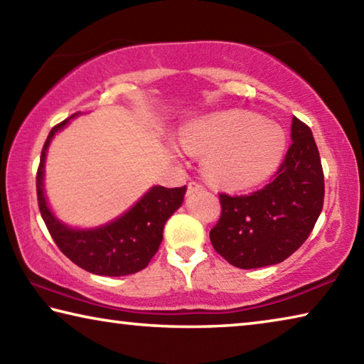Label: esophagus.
Instances as JSON below:
<instances>
[{
  "label": "esophagus",
  "mask_w": 364,
  "mask_h": 364,
  "mask_svg": "<svg viewBox=\"0 0 364 364\" xmlns=\"http://www.w3.org/2000/svg\"><path fill=\"white\" fill-rule=\"evenodd\" d=\"M200 189H204V188H202L199 183L191 181V183L188 184V196H191L193 193H197V191H200Z\"/></svg>",
  "instance_id": "34e87169"
}]
</instances>
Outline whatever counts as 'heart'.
<instances>
[{
	"instance_id": "b5f03b06",
	"label": "heart",
	"mask_w": 364,
	"mask_h": 364,
	"mask_svg": "<svg viewBox=\"0 0 364 364\" xmlns=\"http://www.w3.org/2000/svg\"><path fill=\"white\" fill-rule=\"evenodd\" d=\"M183 146L205 156L204 171L226 189H249L274 173L286 151V133L260 115L228 110L191 122Z\"/></svg>"
}]
</instances>
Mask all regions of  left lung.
Returning a JSON list of instances; mask_svg holds the SVG:
<instances>
[{"label": "left lung", "instance_id": "left-lung-1", "mask_svg": "<svg viewBox=\"0 0 364 364\" xmlns=\"http://www.w3.org/2000/svg\"><path fill=\"white\" fill-rule=\"evenodd\" d=\"M291 139L273 183L249 196L220 194L221 217L210 241L232 267L252 269L284 262L306 241L321 213V159L311 130L297 117Z\"/></svg>", "mask_w": 364, "mask_h": 364}]
</instances>
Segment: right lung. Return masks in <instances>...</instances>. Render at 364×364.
Returning a JSON list of instances; mask_svg holds the SVG:
<instances>
[{
  "instance_id": "1",
  "label": "right lung",
  "mask_w": 364,
  "mask_h": 364,
  "mask_svg": "<svg viewBox=\"0 0 364 364\" xmlns=\"http://www.w3.org/2000/svg\"><path fill=\"white\" fill-rule=\"evenodd\" d=\"M60 122L48 134L36 173V194L41 217L60 252L80 268L100 276H127L149 264L164 239L167 220L181 207L186 186H152L120 217L95 228H75L60 221L48 204L45 193V164L49 144L73 117Z\"/></svg>"
}]
</instances>
